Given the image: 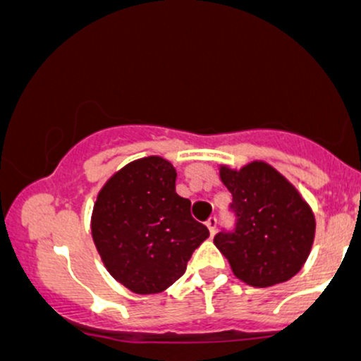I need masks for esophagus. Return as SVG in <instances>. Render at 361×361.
Returning <instances> with one entry per match:
<instances>
[{
	"instance_id": "obj_1",
	"label": "esophagus",
	"mask_w": 361,
	"mask_h": 361,
	"mask_svg": "<svg viewBox=\"0 0 361 361\" xmlns=\"http://www.w3.org/2000/svg\"><path fill=\"white\" fill-rule=\"evenodd\" d=\"M207 227H209L210 235H214V234H215V231H217V219H215V217H210L209 221H207Z\"/></svg>"
}]
</instances>
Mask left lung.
I'll return each mask as SVG.
<instances>
[{
  "instance_id": "8db88e82",
  "label": "left lung",
  "mask_w": 361,
  "mask_h": 361,
  "mask_svg": "<svg viewBox=\"0 0 361 361\" xmlns=\"http://www.w3.org/2000/svg\"><path fill=\"white\" fill-rule=\"evenodd\" d=\"M233 193L234 233H219L214 244L233 273L251 287H273L300 271L312 250L316 217L290 181L264 161L241 169L219 166Z\"/></svg>"
}]
</instances>
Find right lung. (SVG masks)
Instances as JSON below:
<instances>
[{"label":"right lung","instance_id":"right-lung-1","mask_svg":"<svg viewBox=\"0 0 361 361\" xmlns=\"http://www.w3.org/2000/svg\"><path fill=\"white\" fill-rule=\"evenodd\" d=\"M176 193V169L161 156L132 161L109 178L91 214L105 268L134 293H159L183 275L209 229Z\"/></svg>","mask_w":361,"mask_h":361}]
</instances>
